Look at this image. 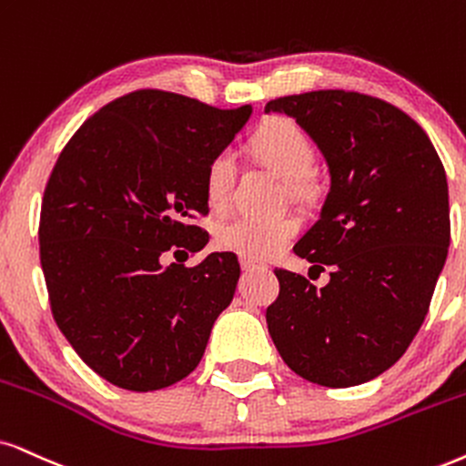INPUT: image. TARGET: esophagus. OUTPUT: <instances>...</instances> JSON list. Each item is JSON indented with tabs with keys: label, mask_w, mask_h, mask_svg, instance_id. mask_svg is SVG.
Instances as JSON below:
<instances>
[{
	"label": "esophagus",
	"mask_w": 466,
	"mask_h": 466,
	"mask_svg": "<svg viewBox=\"0 0 466 466\" xmlns=\"http://www.w3.org/2000/svg\"><path fill=\"white\" fill-rule=\"evenodd\" d=\"M240 267H243V270L245 273H251V270H256V268H264L262 264H258V262H253V260H240Z\"/></svg>",
	"instance_id": "esophagus-1"
}]
</instances>
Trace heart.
Masks as SVG:
<instances>
[{"label":"heart","instance_id":"b5f03b06","mask_svg":"<svg viewBox=\"0 0 466 466\" xmlns=\"http://www.w3.org/2000/svg\"><path fill=\"white\" fill-rule=\"evenodd\" d=\"M251 150L264 167L286 182L294 191L314 163V148L305 133L288 117H270L260 131L253 135ZM237 178V163L228 150L217 152L206 165L204 189L208 206L217 213L228 208L232 199V187ZM297 234V221L290 217L256 219L237 217L217 229L215 240L221 249L237 253L245 260H267L279 253Z\"/></svg>","mask_w":466,"mask_h":466}]
</instances>
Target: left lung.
Here are the masks:
<instances>
[{
  "label": "left lung",
  "mask_w": 466,
  "mask_h": 466,
  "mask_svg": "<svg viewBox=\"0 0 466 466\" xmlns=\"http://www.w3.org/2000/svg\"><path fill=\"white\" fill-rule=\"evenodd\" d=\"M264 111L294 117L331 176L320 219L294 245L331 279L318 290L275 268L268 333L305 380L361 385L404 355L428 314L450 247L443 163L413 117L368 94L305 92Z\"/></svg>",
  "instance_id": "1"
}]
</instances>
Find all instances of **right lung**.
<instances>
[{"mask_svg": "<svg viewBox=\"0 0 466 466\" xmlns=\"http://www.w3.org/2000/svg\"><path fill=\"white\" fill-rule=\"evenodd\" d=\"M249 105L217 109L163 90L116 98L64 146L40 210L51 311L76 355L111 385L155 391L198 368L240 264L229 251L163 267L172 247L208 243L206 165L247 125ZM194 243L189 246L188 240Z\"/></svg>", "mask_w": 466, "mask_h": 466, "instance_id": "obj_1", "label": "right lung"}]
</instances>
